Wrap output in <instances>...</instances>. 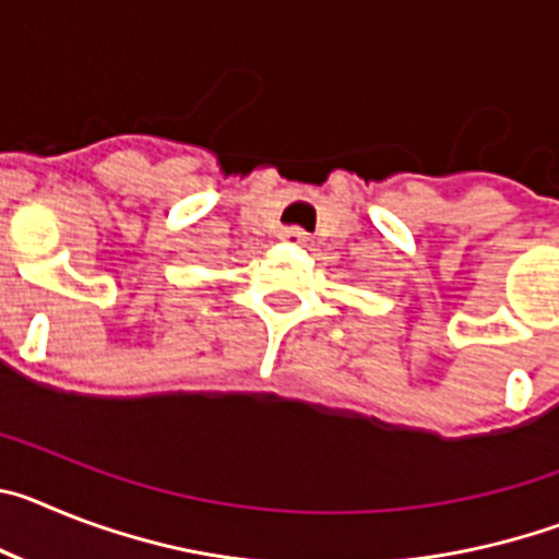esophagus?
I'll list each match as a JSON object with an SVG mask.
<instances>
[{"label":"esophagus","instance_id":"1","mask_svg":"<svg viewBox=\"0 0 559 559\" xmlns=\"http://www.w3.org/2000/svg\"><path fill=\"white\" fill-rule=\"evenodd\" d=\"M280 237H283L285 243H290V246H305V243H308V235H305L302 229H285Z\"/></svg>","mask_w":559,"mask_h":559}]
</instances>
